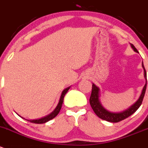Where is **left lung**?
I'll return each instance as SVG.
<instances>
[{
	"label": "left lung",
	"mask_w": 148,
	"mask_h": 148,
	"mask_svg": "<svg viewBox=\"0 0 148 148\" xmlns=\"http://www.w3.org/2000/svg\"><path fill=\"white\" fill-rule=\"evenodd\" d=\"M131 46H132V48L134 49V51L138 53V51L136 50V49L134 47V46L133 44H131ZM142 65H143V69H144V76L145 78L146 79L145 85L143 87L141 95H140L138 100L136 101L130 108H129L128 110H126L123 111V112H119V113H112V112H109V111L106 110L102 106L100 102H99V88L97 87L94 84H93L92 90H91V94L89 99V103L90 105H91L94 112H95V114L97 115L98 117L100 118L101 119L107 121L112 122V123H117V122H119L121 121L126 119V118L130 116L131 115H132L134 112H135L137 110V109H138L140 107V105H142V102H143L145 94L146 87H147V73H146L143 62V64H142Z\"/></svg>",
	"instance_id": "8db88e82"
}]
</instances>
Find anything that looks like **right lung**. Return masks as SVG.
Here are the masks:
<instances>
[{"label":"right lung","mask_w":148,"mask_h":148,"mask_svg":"<svg viewBox=\"0 0 148 148\" xmlns=\"http://www.w3.org/2000/svg\"><path fill=\"white\" fill-rule=\"evenodd\" d=\"M69 89H70V87H67V88L63 90L62 92L61 97H60V101H59L58 105H57V106L56 107V108L54 109V110L53 111V112H51L50 114H49V115L45 116V117L41 118V119H36V120H27L28 121L33 123H46V122H48L49 121L53 119L54 118H55L56 116L58 115L59 112H60V110H61L62 105V103H63V100H64V95H65L66 93L67 92V91H68ZM19 116H20V115H19Z\"/></svg>","instance_id":"add662e5"}]
</instances>
